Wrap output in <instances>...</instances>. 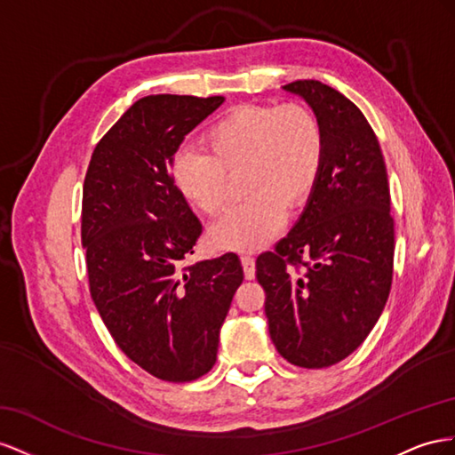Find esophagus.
Here are the masks:
<instances>
[{
  "mask_svg": "<svg viewBox=\"0 0 455 455\" xmlns=\"http://www.w3.org/2000/svg\"><path fill=\"white\" fill-rule=\"evenodd\" d=\"M242 267H243V276L251 280L255 278V259L251 255H242Z\"/></svg>",
  "mask_w": 455,
  "mask_h": 455,
  "instance_id": "esophagus-1",
  "label": "esophagus"
}]
</instances>
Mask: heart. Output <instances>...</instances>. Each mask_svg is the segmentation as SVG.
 I'll list each match as a JSON object with an SVG mask.
<instances>
[{"label": "heart", "mask_w": 455, "mask_h": 455, "mask_svg": "<svg viewBox=\"0 0 455 455\" xmlns=\"http://www.w3.org/2000/svg\"><path fill=\"white\" fill-rule=\"evenodd\" d=\"M204 148L177 152L172 177L194 210L215 215L227 202L228 177L242 172L240 205L217 219V250L255 251L275 238L285 207L297 212L318 185L326 162V132L305 105H240L205 129Z\"/></svg>", "instance_id": "b5f03b06"}]
</instances>
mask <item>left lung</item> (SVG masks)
Listing matches in <instances>:
<instances>
[{
  "label": "left lung",
  "mask_w": 455,
  "mask_h": 455,
  "mask_svg": "<svg viewBox=\"0 0 455 455\" xmlns=\"http://www.w3.org/2000/svg\"><path fill=\"white\" fill-rule=\"evenodd\" d=\"M326 132V162L303 215L257 257L268 333L293 366L328 368L356 350L393 283L395 220L379 140L360 108L316 80L283 85Z\"/></svg>",
  "instance_id": "left-lung-1"
}]
</instances>
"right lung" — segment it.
I'll return each mask as SVG.
<instances>
[{
  "label": "right lung",
  "instance_id": "1",
  "mask_svg": "<svg viewBox=\"0 0 455 455\" xmlns=\"http://www.w3.org/2000/svg\"><path fill=\"white\" fill-rule=\"evenodd\" d=\"M223 100L139 99L97 142L84 180L91 299L125 356L170 383L213 368L219 330L243 280L236 253L180 265L202 225L173 185V154Z\"/></svg>",
  "mask_w": 455,
  "mask_h": 455
}]
</instances>
